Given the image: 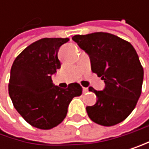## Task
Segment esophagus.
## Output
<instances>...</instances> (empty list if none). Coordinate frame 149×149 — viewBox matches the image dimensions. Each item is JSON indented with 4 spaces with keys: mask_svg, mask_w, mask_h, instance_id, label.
<instances>
[{
    "mask_svg": "<svg viewBox=\"0 0 149 149\" xmlns=\"http://www.w3.org/2000/svg\"><path fill=\"white\" fill-rule=\"evenodd\" d=\"M88 92V88H83V93H87Z\"/></svg>",
    "mask_w": 149,
    "mask_h": 149,
    "instance_id": "1",
    "label": "esophagus"
}]
</instances>
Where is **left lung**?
<instances>
[{
    "mask_svg": "<svg viewBox=\"0 0 149 149\" xmlns=\"http://www.w3.org/2000/svg\"><path fill=\"white\" fill-rule=\"evenodd\" d=\"M72 40L89 56L92 71L104 82L101 91L88 88L97 99L93 106L86 107L88 117L104 126L122 123L134 110L141 94L144 70L136 50L109 33L77 35Z\"/></svg>",
    "mask_w": 149,
    "mask_h": 149,
    "instance_id": "left-lung-1",
    "label": "left lung"
}]
</instances>
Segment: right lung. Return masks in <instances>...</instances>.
I'll list each match as a JSON object with an SVG mask.
<instances>
[{
	"label": "right lung",
	"instance_id": "obj_1",
	"mask_svg": "<svg viewBox=\"0 0 149 149\" xmlns=\"http://www.w3.org/2000/svg\"><path fill=\"white\" fill-rule=\"evenodd\" d=\"M69 38H43L28 45L13 62L9 94L15 109L30 125L49 130L66 117L74 96L82 94L78 83L61 88L53 83L52 76L61 68L60 47Z\"/></svg>",
	"mask_w": 149,
	"mask_h": 149
}]
</instances>
